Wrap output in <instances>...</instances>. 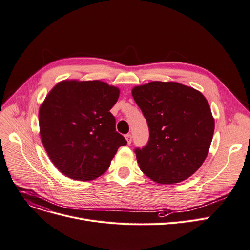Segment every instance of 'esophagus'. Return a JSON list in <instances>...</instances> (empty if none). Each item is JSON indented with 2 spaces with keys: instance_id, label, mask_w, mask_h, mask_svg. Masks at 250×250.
Segmentation results:
<instances>
[{
  "instance_id": "obj_1",
  "label": "esophagus",
  "mask_w": 250,
  "mask_h": 250,
  "mask_svg": "<svg viewBox=\"0 0 250 250\" xmlns=\"http://www.w3.org/2000/svg\"><path fill=\"white\" fill-rule=\"evenodd\" d=\"M125 140H126L127 144L129 145V144L131 143V140H132V137H131V135H130V134H127V135H125Z\"/></svg>"
}]
</instances>
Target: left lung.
<instances>
[{
	"instance_id": "1",
	"label": "left lung",
	"mask_w": 250,
	"mask_h": 250,
	"mask_svg": "<svg viewBox=\"0 0 250 250\" xmlns=\"http://www.w3.org/2000/svg\"><path fill=\"white\" fill-rule=\"evenodd\" d=\"M131 93L149 131L146 145L135 148L143 173L160 184L192 176L205 161L213 138L214 119L206 98L177 82L153 81Z\"/></svg>"
}]
</instances>
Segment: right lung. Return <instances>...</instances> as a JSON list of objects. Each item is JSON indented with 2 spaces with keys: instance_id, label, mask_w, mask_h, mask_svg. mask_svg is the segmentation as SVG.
<instances>
[{
  "instance_id": "add662e5",
  "label": "right lung",
  "mask_w": 250,
  "mask_h": 250,
  "mask_svg": "<svg viewBox=\"0 0 250 250\" xmlns=\"http://www.w3.org/2000/svg\"><path fill=\"white\" fill-rule=\"evenodd\" d=\"M119 88L99 80L62 81L39 110L40 136L55 167L65 176L90 181L109 167L118 148L126 145L109 111Z\"/></svg>"
}]
</instances>
